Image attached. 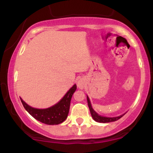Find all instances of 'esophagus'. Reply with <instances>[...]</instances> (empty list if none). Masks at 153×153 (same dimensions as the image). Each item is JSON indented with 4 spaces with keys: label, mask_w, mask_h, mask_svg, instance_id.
<instances>
[{
    "label": "esophagus",
    "mask_w": 153,
    "mask_h": 153,
    "mask_svg": "<svg viewBox=\"0 0 153 153\" xmlns=\"http://www.w3.org/2000/svg\"><path fill=\"white\" fill-rule=\"evenodd\" d=\"M77 85H78V87L79 88H80V89L83 88V87H84V82H82L81 80H78V82H77Z\"/></svg>",
    "instance_id": "1"
}]
</instances>
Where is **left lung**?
<instances>
[{
  "label": "left lung",
  "instance_id": "1",
  "mask_svg": "<svg viewBox=\"0 0 153 153\" xmlns=\"http://www.w3.org/2000/svg\"><path fill=\"white\" fill-rule=\"evenodd\" d=\"M87 101H88V105L89 107V109H90V112H91V114L92 116L93 119H94L96 122H100V123H108V122H115V121L118 120L120 118L124 116L121 115L119 117H102V116H100L96 113L95 111L93 109L92 106H91V103L90 101V99L87 96Z\"/></svg>",
  "mask_w": 153,
  "mask_h": 153
}]
</instances>
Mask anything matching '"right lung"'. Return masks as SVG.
Returning a JSON list of instances; mask_svg holds the SVG:
<instances>
[{
    "mask_svg": "<svg viewBox=\"0 0 153 153\" xmlns=\"http://www.w3.org/2000/svg\"><path fill=\"white\" fill-rule=\"evenodd\" d=\"M76 89L77 86L75 84L58 103L50 108H44V109L33 108L24 102L21 98L20 99L24 108L34 119L44 124L54 125V124H61L67 119L69 113L71 98Z\"/></svg>",
    "mask_w": 153,
    "mask_h": 153,
    "instance_id": "add662e5",
    "label": "right lung"
}]
</instances>
